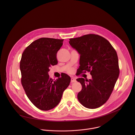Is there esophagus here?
Wrapping results in <instances>:
<instances>
[{
	"label": "esophagus",
	"mask_w": 135,
	"mask_h": 135,
	"mask_svg": "<svg viewBox=\"0 0 135 135\" xmlns=\"http://www.w3.org/2000/svg\"><path fill=\"white\" fill-rule=\"evenodd\" d=\"M76 81V80L75 79H74L73 78H71V83H74V82H75Z\"/></svg>",
	"instance_id": "obj_1"
}]
</instances>
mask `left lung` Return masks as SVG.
Instances as JSON below:
<instances>
[{
    "instance_id": "8db88e82",
    "label": "left lung",
    "mask_w": 135,
    "mask_h": 135,
    "mask_svg": "<svg viewBox=\"0 0 135 135\" xmlns=\"http://www.w3.org/2000/svg\"><path fill=\"white\" fill-rule=\"evenodd\" d=\"M80 54L79 75L90 72L92 79L76 80L82 85L78 98L85 107L97 108L108 99L119 78V67L116 51L105 38L88 34L69 42Z\"/></svg>"
}]
</instances>
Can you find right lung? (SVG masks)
Here are the masks:
<instances>
[{"label":"right lung","instance_id":"1","mask_svg":"<svg viewBox=\"0 0 135 135\" xmlns=\"http://www.w3.org/2000/svg\"><path fill=\"white\" fill-rule=\"evenodd\" d=\"M64 40L41 38L31 43L23 51L20 61L21 83L28 98L38 108L49 110L60 103L70 78L64 74L53 81L48 72L57 64L56 53Z\"/></svg>","mask_w":135,"mask_h":135}]
</instances>
